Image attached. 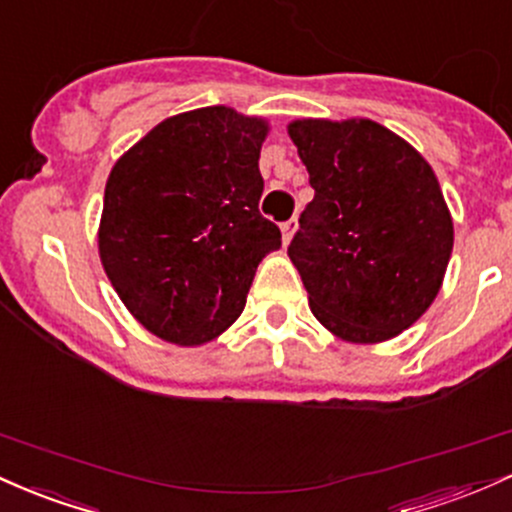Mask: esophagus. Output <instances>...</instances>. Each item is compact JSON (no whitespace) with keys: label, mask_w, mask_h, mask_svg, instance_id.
Returning <instances> with one entry per match:
<instances>
[{"label":"esophagus","mask_w":512,"mask_h":512,"mask_svg":"<svg viewBox=\"0 0 512 512\" xmlns=\"http://www.w3.org/2000/svg\"><path fill=\"white\" fill-rule=\"evenodd\" d=\"M295 229H297V220H287V222H283V225H280V232H283V244H290Z\"/></svg>","instance_id":"esophagus-1"}]
</instances>
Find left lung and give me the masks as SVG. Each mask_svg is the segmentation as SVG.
I'll return each mask as SVG.
<instances>
[{
	"label": "left lung",
	"instance_id": "obj_1",
	"mask_svg": "<svg viewBox=\"0 0 512 512\" xmlns=\"http://www.w3.org/2000/svg\"><path fill=\"white\" fill-rule=\"evenodd\" d=\"M314 200L287 246L309 309L348 343H382L426 314L455 227L430 164L370 118L287 125Z\"/></svg>",
	"mask_w": 512,
	"mask_h": 512
}]
</instances>
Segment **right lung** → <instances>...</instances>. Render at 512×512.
<instances>
[{
  "mask_svg": "<svg viewBox=\"0 0 512 512\" xmlns=\"http://www.w3.org/2000/svg\"><path fill=\"white\" fill-rule=\"evenodd\" d=\"M268 120L205 106L154 125L113 164L101 266L128 312L176 346H203L244 312L280 229L258 212Z\"/></svg>",
  "mask_w": 512,
  "mask_h": 512,
  "instance_id": "right-lung-1",
  "label": "right lung"
}]
</instances>
